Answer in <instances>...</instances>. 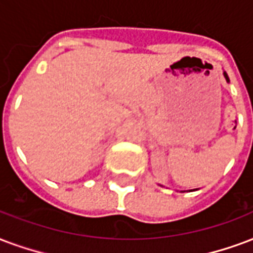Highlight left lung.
<instances>
[{
	"instance_id": "8db88e82",
	"label": "left lung",
	"mask_w": 253,
	"mask_h": 253,
	"mask_svg": "<svg viewBox=\"0 0 253 253\" xmlns=\"http://www.w3.org/2000/svg\"><path fill=\"white\" fill-rule=\"evenodd\" d=\"M224 78H225V80H226V82H228V83H229V78H228V75H226V72H225V71H224ZM193 190H194V189H193Z\"/></svg>"
}]
</instances>
